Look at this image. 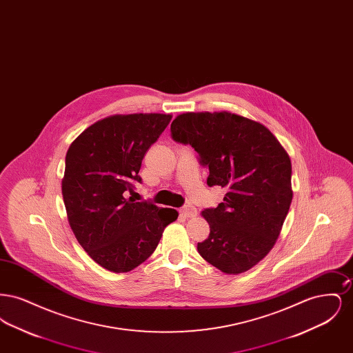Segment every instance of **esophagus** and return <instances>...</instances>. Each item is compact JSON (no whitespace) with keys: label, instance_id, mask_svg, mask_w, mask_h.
I'll return each instance as SVG.
<instances>
[{"label":"esophagus","instance_id":"1","mask_svg":"<svg viewBox=\"0 0 353 353\" xmlns=\"http://www.w3.org/2000/svg\"><path fill=\"white\" fill-rule=\"evenodd\" d=\"M180 212H181V214H183L184 217H188V219L197 216V209H196L194 206H192V205H185V206L181 208Z\"/></svg>","mask_w":353,"mask_h":353}]
</instances>
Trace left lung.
Instances as JSON below:
<instances>
[{"label": "left lung", "instance_id": "left-lung-1", "mask_svg": "<svg viewBox=\"0 0 353 353\" xmlns=\"http://www.w3.org/2000/svg\"><path fill=\"white\" fill-rule=\"evenodd\" d=\"M170 132L209 167L208 185L226 189L201 213L210 234L197 250L225 274L252 269L275 245L292 201L288 153L263 124L228 111L181 114Z\"/></svg>", "mask_w": 353, "mask_h": 353}]
</instances>
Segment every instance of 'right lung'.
Segmentation results:
<instances>
[{
	"label": "right lung",
	"instance_id": "obj_1",
	"mask_svg": "<svg viewBox=\"0 0 353 353\" xmlns=\"http://www.w3.org/2000/svg\"><path fill=\"white\" fill-rule=\"evenodd\" d=\"M172 119L167 114L112 115L84 130L70 145L62 180L68 223L101 268L128 272L156 250L177 210L134 202L143 157Z\"/></svg>",
	"mask_w": 353,
	"mask_h": 353
}]
</instances>
